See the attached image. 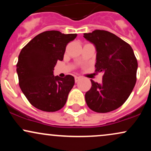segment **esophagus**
<instances>
[{
  "label": "esophagus",
  "mask_w": 151,
  "mask_h": 151,
  "mask_svg": "<svg viewBox=\"0 0 151 151\" xmlns=\"http://www.w3.org/2000/svg\"><path fill=\"white\" fill-rule=\"evenodd\" d=\"M80 79H81V77H74V80H75L76 83L78 82V81L80 80Z\"/></svg>",
  "instance_id": "obj_1"
}]
</instances>
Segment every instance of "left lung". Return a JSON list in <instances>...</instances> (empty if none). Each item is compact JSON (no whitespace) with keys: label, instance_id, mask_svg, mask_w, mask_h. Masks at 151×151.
Wrapping results in <instances>:
<instances>
[{"label":"left lung","instance_id":"1","mask_svg":"<svg viewBox=\"0 0 151 151\" xmlns=\"http://www.w3.org/2000/svg\"><path fill=\"white\" fill-rule=\"evenodd\" d=\"M84 37L96 48V72L104 74L102 82L91 80L85 93L86 104L93 111L107 113L124 104L136 82L138 62L130 45L116 35L95 30Z\"/></svg>","mask_w":151,"mask_h":151}]
</instances>
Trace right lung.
Masks as SVG:
<instances>
[{
    "mask_svg": "<svg viewBox=\"0 0 151 151\" xmlns=\"http://www.w3.org/2000/svg\"><path fill=\"white\" fill-rule=\"evenodd\" d=\"M77 34L58 30L37 35L22 48L18 56L17 74L22 93L33 106L54 112L61 109L74 84V78L53 74L57 62L63 60L66 46Z\"/></svg>",
    "mask_w": 151,
    "mask_h": 151,
    "instance_id": "right-lung-1",
    "label": "right lung"
}]
</instances>
